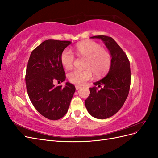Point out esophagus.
I'll use <instances>...</instances> for the list:
<instances>
[{
    "label": "esophagus",
    "instance_id": "obj_1",
    "mask_svg": "<svg viewBox=\"0 0 158 158\" xmlns=\"http://www.w3.org/2000/svg\"><path fill=\"white\" fill-rule=\"evenodd\" d=\"M75 88H76V90H78V89H80L81 88V86H80V85H75Z\"/></svg>",
    "mask_w": 158,
    "mask_h": 158
}]
</instances>
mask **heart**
Wrapping results in <instances>:
<instances>
[{"instance_id":"b5f03b06","label":"heart","mask_w":158,"mask_h":158,"mask_svg":"<svg viewBox=\"0 0 158 158\" xmlns=\"http://www.w3.org/2000/svg\"><path fill=\"white\" fill-rule=\"evenodd\" d=\"M76 51L78 56L86 58L85 69H73L67 74L70 82L82 84L92 77V71L96 76L102 75L109 70L111 65V56L109 52L102 48L101 45L94 41L88 40L80 42L76 45ZM75 57L69 49H64L60 55L61 64L65 69L73 66Z\"/></svg>"}]
</instances>
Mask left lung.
<instances>
[{"label": "left lung", "mask_w": 158, "mask_h": 158, "mask_svg": "<svg viewBox=\"0 0 158 158\" xmlns=\"http://www.w3.org/2000/svg\"><path fill=\"white\" fill-rule=\"evenodd\" d=\"M91 38L102 40L111 56L108 74L94 83L95 86L89 88V95L85 101V107L91 115L105 119L117 113L127 98L131 78L130 62L112 37L96 35ZM96 86L101 89L98 90Z\"/></svg>", "instance_id": "obj_1"}]
</instances>
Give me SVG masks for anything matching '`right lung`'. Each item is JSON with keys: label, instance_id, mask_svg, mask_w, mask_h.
<instances>
[{"label": "right lung", "instance_id": "right-lung-1", "mask_svg": "<svg viewBox=\"0 0 158 158\" xmlns=\"http://www.w3.org/2000/svg\"><path fill=\"white\" fill-rule=\"evenodd\" d=\"M69 41L46 40L33 49L26 69L27 92L33 106L41 115L58 120L67 113L75 86L66 82L65 86H55V81L64 82L65 72L60 55Z\"/></svg>", "mask_w": 158, "mask_h": 158}]
</instances>
